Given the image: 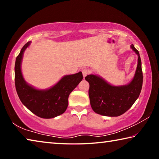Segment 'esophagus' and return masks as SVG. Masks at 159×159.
Returning a JSON list of instances; mask_svg holds the SVG:
<instances>
[{
    "label": "esophagus",
    "mask_w": 159,
    "mask_h": 159,
    "mask_svg": "<svg viewBox=\"0 0 159 159\" xmlns=\"http://www.w3.org/2000/svg\"><path fill=\"white\" fill-rule=\"evenodd\" d=\"M90 69L88 68H84L82 69V73H83V77H85L87 75L90 73Z\"/></svg>",
    "instance_id": "34e87169"
}]
</instances>
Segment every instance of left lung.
I'll use <instances>...</instances> for the list:
<instances>
[{
    "mask_svg": "<svg viewBox=\"0 0 159 159\" xmlns=\"http://www.w3.org/2000/svg\"><path fill=\"white\" fill-rule=\"evenodd\" d=\"M131 48L138 55V61L134 76L128 85H111L102 78L93 74L85 78L90 84L88 94L90 105L97 114L118 116L127 111L138 98L143 82L142 62L138 50L133 45Z\"/></svg>",
    "mask_w": 159,
    "mask_h": 159,
    "instance_id": "1",
    "label": "left lung"
}]
</instances>
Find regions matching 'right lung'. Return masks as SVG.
Returning a JSON list of instances; mask_svg holds the SVG:
<instances>
[{"mask_svg": "<svg viewBox=\"0 0 159 159\" xmlns=\"http://www.w3.org/2000/svg\"><path fill=\"white\" fill-rule=\"evenodd\" d=\"M30 43H26L24 45L16 58L15 65L16 90L22 104L35 115L43 118L56 117L66 111L70 93L83 79L82 72L64 76L50 89H36L26 83L21 71L23 54Z\"/></svg>", "mask_w": 159, "mask_h": 159, "instance_id": "right-lung-1", "label": "right lung"}]
</instances>
